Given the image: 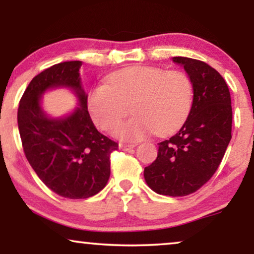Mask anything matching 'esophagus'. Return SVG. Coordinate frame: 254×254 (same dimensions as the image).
<instances>
[{
    "mask_svg": "<svg viewBox=\"0 0 254 254\" xmlns=\"http://www.w3.org/2000/svg\"><path fill=\"white\" fill-rule=\"evenodd\" d=\"M135 145L136 144H126V143H120L119 144V148L121 150H130V149L135 148Z\"/></svg>",
    "mask_w": 254,
    "mask_h": 254,
    "instance_id": "34e87169",
    "label": "esophagus"
}]
</instances>
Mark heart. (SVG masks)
<instances>
[{"mask_svg":"<svg viewBox=\"0 0 254 254\" xmlns=\"http://www.w3.org/2000/svg\"><path fill=\"white\" fill-rule=\"evenodd\" d=\"M193 85L189 75L148 65L114 72L106 85L92 89L88 107L100 129L113 131L125 117H135L121 125L117 134L124 140H140L155 131L166 135L178 129L189 117Z\"/></svg>","mask_w":254,"mask_h":254,"instance_id":"obj_1","label":"heart"}]
</instances>
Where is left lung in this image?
Returning a JSON list of instances; mask_svg holds the SVG:
<instances>
[{
  "instance_id": "8db88e82",
  "label": "left lung",
  "mask_w": 254,
  "mask_h": 254,
  "mask_svg": "<svg viewBox=\"0 0 254 254\" xmlns=\"http://www.w3.org/2000/svg\"><path fill=\"white\" fill-rule=\"evenodd\" d=\"M172 60L192 82V109L183 127L159 142L157 158L144 168V179L156 193L185 196L203 186L221 164L231 140V97L224 78L206 62Z\"/></svg>"
}]
</instances>
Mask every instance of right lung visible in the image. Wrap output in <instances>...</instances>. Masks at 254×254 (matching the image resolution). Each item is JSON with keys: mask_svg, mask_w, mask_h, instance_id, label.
Returning <instances> with one entry per match:
<instances>
[{"mask_svg": "<svg viewBox=\"0 0 254 254\" xmlns=\"http://www.w3.org/2000/svg\"><path fill=\"white\" fill-rule=\"evenodd\" d=\"M82 61H67L45 69L27 85L17 120L24 154L41 182L59 195L86 199L100 192L110 178V156L118 143L99 133L88 112V95L81 84ZM65 86L78 96L80 107L68 117H47L42 93Z\"/></svg>", "mask_w": 254, "mask_h": 254, "instance_id": "right-lung-1", "label": "right lung"}]
</instances>
